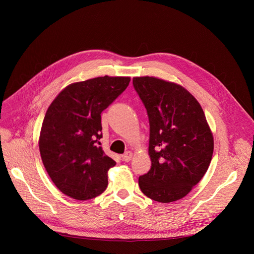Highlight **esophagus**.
<instances>
[{"label":"esophagus","instance_id":"esophagus-1","mask_svg":"<svg viewBox=\"0 0 254 254\" xmlns=\"http://www.w3.org/2000/svg\"><path fill=\"white\" fill-rule=\"evenodd\" d=\"M122 157L125 162H129L132 157V153L130 151H127L125 154H123Z\"/></svg>","mask_w":254,"mask_h":254}]
</instances>
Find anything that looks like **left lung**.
I'll return each instance as SVG.
<instances>
[{
  "instance_id": "obj_1",
  "label": "left lung",
  "mask_w": 254,
  "mask_h": 254,
  "mask_svg": "<svg viewBox=\"0 0 254 254\" xmlns=\"http://www.w3.org/2000/svg\"><path fill=\"white\" fill-rule=\"evenodd\" d=\"M132 85L149 119L151 168L139 177L141 191L171 203L188 194L210 165L214 141L201 105L190 91L155 77H135Z\"/></svg>"
}]
</instances>
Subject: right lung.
Returning <instances> with one entry per match:
<instances>
[{"label": "right lung", "instance_id": "1", "mask_svg": "<svg viewBox=\"0 0 254 254\" xmlns=\"http://www.w3.org/2000/svg\"><path fill=\"white\" fill-rule=\"evenodd\" d=\"M129 77H97L63 89L46 111L39 139L43 165L57 188L79 201L100 195L116 165L100 145L101 113L126 90Z\"/></svg>", "mask_w": 254, "mask_h": 254}]
</instances>
